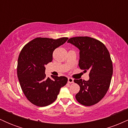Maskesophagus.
Instances as JSON below:
<instances>
[{"instance_id":"34e87169","label":"esophagus","mask_w":128,"mask_h":128,"mask_svg":"<svg viewBox=\"0 0 128 128\" xmlns=\"http://www.w3.org/2000/svg\"><path fill=\"white\" fill-rule=\"evenodd\" d=\"M68 83L69 84H72L73 83V79L71 78H68Z\"/></svg>"}]
</instances>
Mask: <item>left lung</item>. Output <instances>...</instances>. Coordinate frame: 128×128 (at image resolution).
Segmentation results:
<instances>
[{"mask_svg":"<svg viewBox=\"0 0 128 128\" xmlns=\"http://www.w3.org/2000/svg\"><path fill=\"white\" fill-rule=\"evenodd\" d=\"M67 42L80 50L79 68L90 72L88 80H74L80 86L76 99L84 106L95 105L105 96L111 84L113 67L109 51L102 42L88 36L70 38Z\"/></svg>","mask_w":128,"mask_h":128,"instance_id":"8db88e82","label":"left lung"}]
</instances>
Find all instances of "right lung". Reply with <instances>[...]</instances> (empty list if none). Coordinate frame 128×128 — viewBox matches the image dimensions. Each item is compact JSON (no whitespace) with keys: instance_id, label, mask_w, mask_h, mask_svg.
<instances>
[{"instance_id":"1","label":"right lung","mask_w":128,"mask_h":128,"mask_svg":"<svg viewBox=\"0 0 128 128\" xmlns=\"http://www.w3.org/2000/svg\"><path fill=\"white\" fill-rule=\"evenodd\" d=\"M67 40L36 38L26 44L19 54L17 70L20 86L28 100L36 106L52 104L60 88L67 82L65 76H52L51 79L45 74V66L52 61L54 50Z\"/></svg>"}]
</instances>
